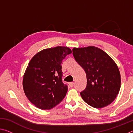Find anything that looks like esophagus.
I'll use <instances>...</instances> for the list:
<instances>
[{"mask_svg":"<svg viewBox=\"0 0 133 133\" xmlns=\"http://www.w3.org/2000/svg\"><path fill=\"white\" fill-rule=\"evenodd\" d=\"M69 85H70V87H73V85H74V83L73 82H70L69 83Z\"/></svg>","mask_w":133,"mask_h":133,"instance_id":"obj_1","label":"esophagus"}]
</instances>
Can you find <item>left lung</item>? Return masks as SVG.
<instances>
[{
	"instance_id": "left-lung-1",
	"label": "left lung",
	"mask_w": 133,
	"mask_h": 133,
	"mask_svg": "<svg viewBox=\"0 0 133 133\" xmlns=\"http://www.w3.org/2000/svg\"><path fill=\"white\" fill-rule=\"evenodd\" d=\"M76 62L84 70L87 86L80 95L90 106L99 109L113 102L121 85L117 66L107 54L97 47L73 48Z\"/></svg>"
}]
</instances>
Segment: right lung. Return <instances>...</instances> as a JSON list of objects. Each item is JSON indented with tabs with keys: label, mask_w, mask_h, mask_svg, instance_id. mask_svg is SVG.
Returning <instances> with one entry per match:
<instances>
[{
	"label": "right lung",
	"mask_w": 133,
	"mask_h": 133,
	"mask_svg": "<svg viewBox=\"0 0 133 133\" xmlns=\"http://www.w3.org/2000/svg\"><path fill=\"white\" fill-rule=\"evenodd\" d=\"M71 49L64 46L44 49L33 56L23 76L24 92L42 110H50L62 102L68 90L62 82L61 64Z\"/></svg>",
	"instance_id": "add662e5"
}]
</instances>
